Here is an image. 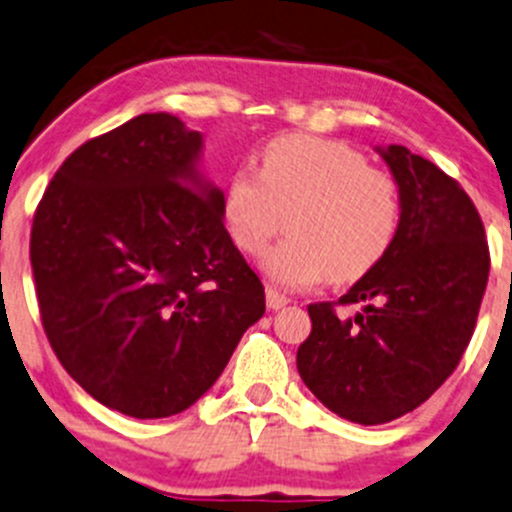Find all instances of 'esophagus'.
<instances>
[{
	"mask_svg": "<svg viewBox=\"0 0 512 512\" xmlns=\"http://www.w3.org/2000/svg\"><path fill=\"white\" fill-rule=\"evenodd\" d=\"M284 304H289V299L284 297L282 292H277V289L267 287V306H270L272 311H277V309H282Z\"/></svg>",
	"mask_w": 512,
	"mask_h": 512,
	"instance_id": "obj_1",
	"label": "esophagus"
}]
</instances>
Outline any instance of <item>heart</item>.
<instances>
[{
  "label": "heart",
  "mask_w": 512,
  "mask_h": 512,
  "mask_svg": "<svg viewBox=\"0 0 512 512\" xmlns=\"http://www.w3.org/2000/svg\"><path fill=\"white\" fill-rule=\"evenodd\" d=\"M228 233L245 255H262L274 235H289L265 260L282 287H314L331 277L351 284L373 272L395 245L402 193L385 171L336 139L279 137L262 149L260 176L238 169L223 198Z\"/></svg>",
  "instance_id": "obj_1"
}]
</instances>
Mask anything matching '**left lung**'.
<instances>
[{"label": "left lung", "mask_w": 512, "mask_h": 512, "mask_svg": "<svg viewBox=\"0 0 512 512\" xmlns=\"http://www.w3.org/2000/svg\"><path fill=\"white\" fill-rule=\"evenodd\" d=\"M402 193L387 257L338 301L309 304L297 351L306 387L338 417L385 424L417 410L459 365L491 270L486 230L469 193L407 147L380 149ZM363 303L353 320L338 305Z\"/></svg>", "instance_id": "1"}]
</instances>
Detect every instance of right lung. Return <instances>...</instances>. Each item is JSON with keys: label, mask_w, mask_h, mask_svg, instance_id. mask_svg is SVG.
Listing matches in <instances>:
<instances>
[{"label": "right lung", "mask_w": 512, "mask_h": 512, "mask_svg": "<svg viewBox=\"0 0 512 512\" xmlns=\"http://www.w3.org/2000/svg\"><path fill=\"white\" fill-rule=\"evenodd\" d=\"M198 152L201 134L176 115L134 117L63 161L31 225L53 353L88 395L137 419L191 407L265 314Z\"/></svg>", "instance_id": "obj_1"}]
</instances>
